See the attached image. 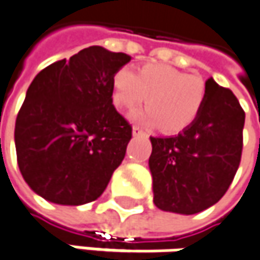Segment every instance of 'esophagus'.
<instances>
[{"label": "esophagus", "instance_id": "esophagus-1", "mask_svg": "<svg viewBox=\"0 0 260 260\" xmlns=\"http://www.w3.org/2000/svg\"><path fill=\"white\" fill-rule=\"evenodd\" d=\"M132 135H134V137H140V135H144V132H143V129H141V128H138V126H134V128H132Z\"/></svg>", "mask_w": 260, "mask_h": 260}]
</instances>
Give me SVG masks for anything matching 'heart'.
<instances>
[{"instance_id": "obj_1", "label": "heart", "mask_w": 260, "mask_h": 260, "mask_svg": "<svg viewBox=\"0 0 260 260\" xmlns=\"http://www.w3.org/2000/svg\"><path fill=\"white\" fill-rule=\"evenodd\" d=\"M116 104L132 110L145 103L148 107L131 119L166 134L187 129L199 117L206 101V85L200 76L187 75L168 64L148 63L137 73L129 66L116 70L112 79Z\"/></svg>"}]
</instances>
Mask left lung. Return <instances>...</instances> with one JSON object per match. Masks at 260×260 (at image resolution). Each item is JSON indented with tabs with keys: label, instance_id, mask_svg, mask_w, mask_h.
<instances>
[{
	"label": "left lung",
	"instance_id": "1",
	"mask_svg": "<svg viewBox=\"0 0 260 260\" xmlns=\"http://www.w3.org/2000/svg\"><path fill=\"white\" fill-rule=\"evenodd\" d=\"M244 117L233 91L209 78L206 101L190 126L174 137H150L154 205L194 215L218 203L240 165Z\"/></svg>",
	"mask_w": 260,
	"mask_h": 260
}]
</instances>
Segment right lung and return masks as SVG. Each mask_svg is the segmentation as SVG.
Segmentation results:
<instances>
[{"instance_id": "right-lung-1", "label": "right lung", "mask_w": 260, "mask_h": 260, "mask_svg": "<svg viewBox=\"0 0 260 260\" xmlns=\"http://www.w3.org/2000/svg\"><path fill=\"white\" fill-rule=\"evenodd\" d=\"M131 55L92 45L41 70L16 119L22 176L63 206L97 200L122 163L131 125L112 104V79Z\"/></svg>"}]
</instances>
